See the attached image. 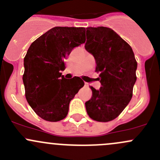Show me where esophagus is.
<instances>
[{
    "label": "esophagus",
    "instance_id": "1",
    "mask_svg": "<svg viewBox=\"0 0 160 160\" xmlns=\"http://www.w3.org/2000/svg\"><path fill=\"white\" fill-rule=\"evenodd\" d=\"M85 85H88V83H85Z\"/></svg>",
    "mask_w": 160,
    "mask_h": 160
}]
</instances>
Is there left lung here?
I'll use <instances>...</instances> for the list:
<instances>
[{
	"instance_id": "left-lung-1",
	"label": "left lung",
	"mask_w": 160,
	"mask_h": 160,
	"mask_svg": "<svg viewBox=\"0 0 160 160\" xmlns=\"http://www.w3.org/2000/svg\"><path fill=\"white\" fill-rule=\"evenodd\" d=\"M85 49L96 61L100 72V90L90 87L92 97L85 103L90 118L97 122L114 120L132 98L136 81L137 62L132 47L107 27L87 28Z\"/></svg>"
}]
</instances>
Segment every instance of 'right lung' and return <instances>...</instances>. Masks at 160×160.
I'll return each mask as SVG.
<instances>
[{
    "mask_svg": "<svg viewBox=\"0 0 160 160\" xmlns=\"http://www.w3.org/2000/svg\"><path fill=\"white\" fill-rule=\"evenodd\" d=\"M85 28L54 27L31 44L24 58L25 98L44 120L59 122L67 117L69 105L84 82L80 77L67 80L64 59L86 41Z\"/></svg>",
    "mask_w": 160,
    "mask_h": 160,
    "instance_id": "add662e5",
    "label": "right lung"
}]
</instances>
